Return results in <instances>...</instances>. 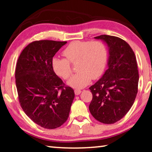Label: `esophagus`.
<instances>
[{
  "label": "esophagus",
  "mask_w": 152,
  "mask_h": 152,
  "mask_svg": "<svg viewBox=\"0 0 152 152\" xmlns=\"http://www.w3.org/2000/svg\"><path fill=\"white\" fill-rule=\"evenodd\" d=\"M74 93L76 95H78L81 93V91L80 89H75L74 90Z\"/></svg>",
  "instance_id": "obj_1"
}]
</instances>
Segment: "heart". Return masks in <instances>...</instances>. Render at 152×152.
I'll return each instance as SVG.
<instances>
[{"mask_svg":"<svg viewBox=\"0 0 152 152\" xmlns=\"http://www.w3.org/2000/svg\"><path fill=\"white\" fill-rule=\"evenodd\" d=\"M65 58H54L52 68L58 76L67 80L72 72L70 64H76L77 73L69 80L68 84L76 88L86 86L92 79H96L104 70L107 60V50L100 41L71 42L62 52Z\"/></svg>","mask_w":152,"mask_h":152,"instance_id":"heart-1","label":"heart"}]
</instances>
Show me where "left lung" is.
<instances>
[{"label":"left lung","mask_w":152,"mask_h":152,"mask_svg":"<svg viewBox=\"0 0 152 152\" xmlns=\"http://www.w3.org/2000/svg\"><path fill=\"white\" fill-rule=\"evenodd\" d=\"M109 48L108 69L89 89L92 99L91 115L99 122L113 124L127 114L138 91L139 74L134 52L128 43L115 36L101 35Z\"/></svg>","instance_id":"1"}]
</instances>
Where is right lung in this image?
Masks as SVG:
<instances>
[{"label":"right lung","instance_id":"obj_1","mask_svg":"<svg viewBox=\"0 0 152 152\" xmlns=\"http://www.w3.org/2000/svg\"><path fill=\"white\" fill-rule=\"evenodd\" d=\"M67 42L39 40L30 43L18 58L15 82L20 107L36 124L52 129L68 119L74 98L52 68L53 56Z\"/></svg>","mask_w":152,"mask_h":152}]
</instances>
